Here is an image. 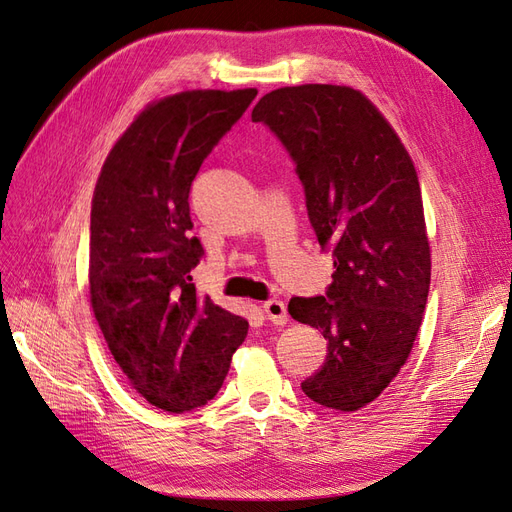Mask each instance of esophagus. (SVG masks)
<instances>
[{"label": "esophagus", "instance_id": "1", "mask_svg": "<svg viewBox=\"0 0 512 512\" xmlns=\"http://www.w3.org/2000/svg\"><path fill=\"white\" fill-rule=\"evenodd\" d=\"M262 309H265L267 318H269L273 324H286V322H288V312H286L284 301L271 299V301H267L265 305H262Z\"/></svg>", "mask_w": 512, "mask_h": 512}]
</instances>
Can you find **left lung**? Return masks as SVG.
<instances>
[{
    "instance_id": "obj_1",
    "label": "left lung",
    "mask_w": 512,
    "mask_h": 512,
    "mask_svg": "<svg viewBox=\"0 0 512 512\" xmlns=\"http://www.w3.org/2000/svg\"><path fill=\"white\" fill-rule=\"evenodd\" d=\"M297 164L309 222L333 252L327 297L288 303L327 339V359L301 382L324 408L371 404L406 365L431 280L421 185L410 153L359 89L280 87L252 111Z\"/></svg>"
}]
</instances>
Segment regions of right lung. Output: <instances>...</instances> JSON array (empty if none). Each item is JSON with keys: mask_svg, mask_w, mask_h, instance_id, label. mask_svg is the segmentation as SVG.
Here are the masks:
<instances>
[{"mask_svg": "<svg viewBox=\"0 0 512 512\" xmlns=\"http://www.w3.org/2000/svg\"><path fill=\"white\" fill-rule=\"evenodd\" d=\"M256 89H190L147 104L102 164L91 198L89 299L108 350L151 406H205L228 374L247 320L198 294L190 271V188Z\"/></svg>", "mask_w": 512, "mask_h": 512, "instance_id": "add662e5", "label": "right lung"}]
</instances>
